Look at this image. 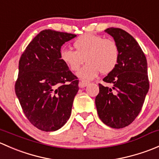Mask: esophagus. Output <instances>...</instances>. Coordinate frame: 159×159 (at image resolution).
I'll use <instances>...</instances> for the list:
<instances>
[{"label":"esophagus","instance_id":"esophagus-1","mask_svg":"<svg viewBox=\"0 0 159 159\" xmlns=\"http://www.w3.org/2000/svg\"><path fill=\"white\" fill-rule=\"evenodd\" d=\"M89 84V81H83V80H81V81H79V84H78V86H79V88H84L86 87V86L88 85V84Z\"/></svg>","mask_w":159,"mask_h":159}]
</instances>
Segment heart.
Returning <instances> with one entry per match:
<instances>
[{
    "mask_svg": "<svg viewBox=\"0 0 159 159\" xmlns=\"http://www.w3.org/2000/svg\"><path fill=\"white\" fill-rule=\"evenodd\" d=\"M73 45L75 51L61 50L60 58L72 71L79 70L86 61L88 63L78 72V76L81 79H94L101 71L102 74L110 73L118 65L119 48L111 38L86 34L78 37Z\"/></svg>",
    "mask_w": 159,
    "mask_h": 159,
    "instance_id": "b5f03b06",
    "label": "heart"
}]
</instances>
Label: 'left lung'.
<instances>
[{
	"label": "left lung",
	"instance_id": "8db88e82",
	"mask_svg": "<svg viewBox=\"0 0 159 159\" xmlns=\"http://www.w3.org/2000/svg\"><path fill=\"white\" fill-rule=\"evenodd\" d=\"M105 32L113 37L119 48L116 68L99 84L95 105L102 122L113 129L129 125L139 115L149 89L147 60L134 38L121 28H110Z\"/></svg>",
	"mask_w": 159,
	"mask_h": 159
}]
</instances>
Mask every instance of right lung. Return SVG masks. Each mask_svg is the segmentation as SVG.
Instances as JSON below:
<instances>
[{"instance_id": "add662e5", "label": "right lung", "mask_w": 159, "mask_h": 159, "mask_svg": "<svg viewBox=\"0 0 159 159\" xmlns=\"http://www.w3.org/2000/svg\"><path fill=\"white\" fill-rule=\"evenodd\" d=\"M76 34L41 30L20 56L15 93L37 129L54 131L69 119L78 91V78L60 58L61 46Z\"/></svg>"}]
</instances>
